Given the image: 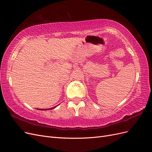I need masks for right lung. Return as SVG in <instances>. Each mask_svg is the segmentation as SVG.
Segmentation results:
<instances>
[{
	"mask_svg": "<svg viewBox=\"0 0 152 152\" xmlns=\"http://www.w3.org/2000/svg\"><path fill=\"white\" fill-rule=\"evenodd\" d=\"M56 108V107H53V108H50V109H53V108ZM38 110H42L43 109H39V108H38ZM48 110V109H46V110Z\"/></svg>",
	"mask_w": 152,
	"mask_h": 152,
	"instance_id": "right-lung-1",
	"label": "right lung"
}]
</instances>
